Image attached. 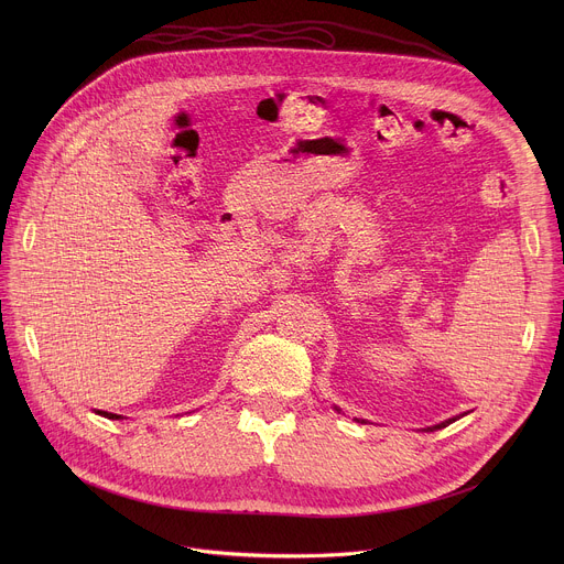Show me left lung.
<instances>
[{"mask_svg":"<svg viewBox=\"0 0 564 564\" xmlns=\"http://www.w3.org/2000/svg\"><path fill=\"white\" fill-rule=\"evenodd\" d=\"M455 420H457V417H453V420H448V422H442V424H437V426H429V429H426V431H435V429H444V426H448V424H451V422H455ZM361 424H364V422H361Z\"/></svg>","mask_w":564,"mask_h":564,"instance_id":"left-lung-1","label":"left lung"}]
</instances>
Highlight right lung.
<instances>
[{
  "instance_id": "1",
  "label": "right lung",
  "mask_w": 564,
  "mask_h": 564,
  "mask_svg": "<svg viewBox=\"0 0 564 564\" xmlns=\"http://www.w3.org/2000/svg\"><path fill=\"white\" fill-rule=\"evenodd\" d=\"M98 415H102V417H109V420H120V415H113V413H105V411H98Z\"/></svg>"
}]
</instances>
